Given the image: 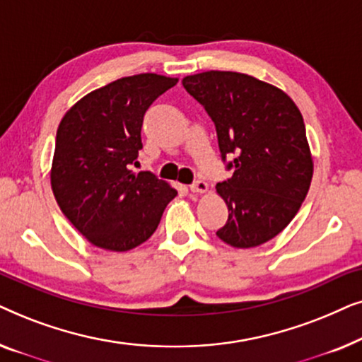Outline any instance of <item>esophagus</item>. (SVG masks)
I'll list each match as a JSON object with an SVG mask.
<instances>
[{"label":"esophagus","mask_w":362,"mask_h":362,"mask_svg":"<svg viewBox=\"0 0 362 362\" xmlns=\"http://www.w3.org/2000/svg\"><path fill=\"white\" fill-rule=\"evenodd\" d=\"M189 189L192 191V192H207V189H209V186H207V182L206 181H202V180H197V181H194L192 182V185L189 186Z\"/></svg>","instance_id":"1"}]
</instances>
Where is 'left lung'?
I'll return each instance as SVG.
<instances>
[{"instance_id":"obj_1","label":"left lung","mask_w":362,"mask_h":362,"mask_svg":"<svg viewBox=\"0 0 362 362\" xmlns=\"http://www.w3.org/2000/svg\"><path fill=\"white\" fill-rule=\"evenodd\" d=\"M206 108L232 177L216 186L229 217L216 232L235 249L279 235L301 207L313 177L303 117L279 87L240 72L209 71L182 78Z\"/></svg>"}]
</instances>
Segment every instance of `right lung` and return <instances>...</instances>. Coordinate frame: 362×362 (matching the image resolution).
<instances>
[{"instance_id":"right-lung-1","label":"right lung","mask_w":362,"mask_h":362,"mask_svg":"<svg viewBox=\"0 0 362 362\" xmlns=\"http://www.w3.org/2000/svg\"><path fill=\"white\" fill-rule=\"evenodd\" d=\"M177 78L122 77L82 97L59 123L51 168L64 216L100 249L127 252L150 239L176 189L150 171L133 173L143 117Z\"/></svg>"}]
</instances>
